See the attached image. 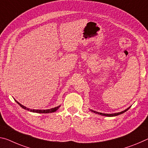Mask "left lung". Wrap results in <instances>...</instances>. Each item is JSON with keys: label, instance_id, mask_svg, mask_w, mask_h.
Listing matches in <instances>:
<instances>
[{"label": "left lung", "instance_id": "8db88e82", "mask_svg": "<svg viewBox=\"0 0 148 148\" xmlns=\"http://www.w3.org/2000/svg\"><path fill=\"white\" fill-rule=\"evenodd\" d=\"M130 107H128V109H126V110H125V111H121L120 112H117V113H114V114H105V113H101V112H97V111H93V110H91V111L95 112V113H97V114H101V115H103V116H117V115H119V114H123L124 113V112H126V111H128V110L130 109Z\"/></svg>", "mask_w": 148, "mask_h": 148}]
</instances>
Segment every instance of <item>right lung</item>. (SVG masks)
<instances>
[{
    "label": "right lung",
    "mask_w": 148,
    "mask_h": 148,
    "mask_svg": "<svg viewBox=\"0 0 148 148\" xmlns=\"http://www.w3.org/2000/svg\"><path fill=\"white\" fill-rule=\"evenodd\" d=\"M16 103L20 105V107H22L23 109H26L27 111H29L31 112H39V113H49V112H55L56 111H57L58 109V108H59L60 106H58V107H56L55 108H52V109H47V110H38V109H29V108H27L25 107V106H23V105H21L20 103H18L17 101L15 100Z\"/></svg>",
    "instance_id": "1"
}]
</instances>
